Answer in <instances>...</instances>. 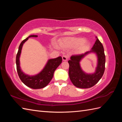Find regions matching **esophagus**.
Wrapping results in <instances>:
<instances>
[{"mask_svg": "<svg viewBox=\"0 0 122 122\" xmlns=\"http://www.w3.org/2000/svg\"><path fill=\"white\" fill-rule=\"evenodd\" d=\"M69 56L68 55H63L62 56V60L63 61H66L68 59Z\"/></svg>", "mask_w": 122, "mask_h": 122, "instance_id": "34e87169", "label": "esophagus"}]
</instances>
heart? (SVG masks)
<instances>
[{
    "label": "heart",
    "instance_id": "obj_1",
    "mask_svg": "<svg viewBox=\"0 0 122 122\" xmlns=\"http://www.w3.org/2000/svg\"><path fill=\"white\" fill-rule=\"evenodd\" d=\"M86 40L82 38H69L64 40V44L66 46L72 47H76L81 46V49H85L87 45L85 42Z\"/></svg>",
    "mask_w": 122,
    "mask_h": 122
}]
</instances>
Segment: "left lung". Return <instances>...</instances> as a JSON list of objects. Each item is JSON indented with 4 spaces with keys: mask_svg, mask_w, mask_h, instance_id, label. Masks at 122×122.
Listing matches in <instances>:
<instances>
[{
    "mask_svg": "<svg viewBox=\"0 0 122 122\" xmlns=\"http://www.w3.org/2000/svg\"><path fill=\"white\" fill-rule=\"evenodd\" d=\"M94 45L91 50L84 53L72 55L68 61L69 64V75L72 83L77 87L87 89L94 86L102 77L105 71V56L104 48L100 40L96 37ZM91 52L97 54L98 65L96 72L93 74H87L83 71L80 66L79 62L87 54Z\"/></svg>",
    "mask_w": 122,
    "mask_h": 122,
    "instance_id": "1",
    "label": "left lung"
}]
</instances>
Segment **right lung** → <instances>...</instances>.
Returning <instances> with one entry per match:
<instances>
[{"label": "right lung", "mask_w": 122, "mask_h": 122, "mask_svg": "<svg viewBox=\"0 0 122 122\" xmlns=\"http://www.w3.org/2000/svg\"><path fill=\"white\" fill-rule=\"evenodd\" d=\"M37 35H31L25 39L20 43L18 53L16 56L17 70L19 78L26 86L33 89H42L46 87L50 82L53 76L54 72L56 69L60 66L62 61L61 56L55 59L49 60L45 68L39 73L33 76H30L23 72L20 66V56L24 43L30 37H37Z\"/></svg>", "instance_id": "obj_1"}]
</instances>
